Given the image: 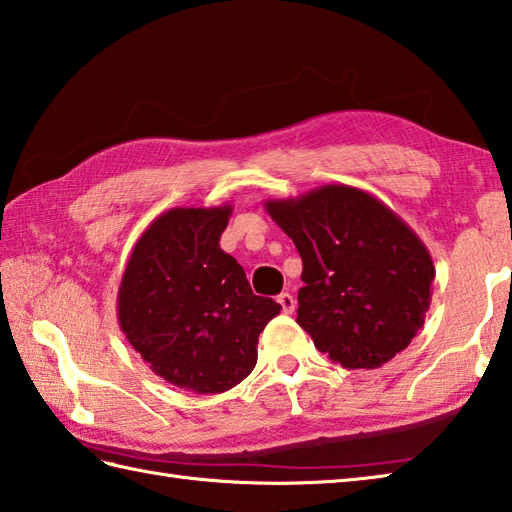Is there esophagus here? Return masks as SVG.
<instances>
[{"instance_id":"obj_1","label":"esophagus","mask_w":512,"mask_h":512,"mask_svg":"<svg viewBox=\"0 0 512 512\" xmlns=\"http://www.w3.org/2000/svg\"><path fill=\"white\" fill-rule=\"evenodd\" d=\"M277 301H279V306H281V310H284L286 314H292L295 312V306H297V301H295V297L290 295V292H281V295L277 297Z\"/></svg>"}]
</instances>
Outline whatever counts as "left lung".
<instances>
[{"label": "left lung", "mask_w": 512, "mask_h": 512, "mask_svg": "<svg viewBox=\"0 0 512 512\" xmlns=\"http://www.w3.org/2000/svg\"><path fill=\"white\" fill-rule=\"evenodd\" d=\"M264 206L301 255L297 323L314 347L347 369H376L405 350L422 328L436 277L413 228L347 184Z\"/></svg>", "instance_id": "1"}]
</instances>
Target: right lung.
Returning a JSON list of instances; mask_svg holds the SVG:
<instances>
[{"instance_id": "obj_1", "label": "right lung", "mask_w": 512, "mask_h": 512, "mask_svg": "<svg viewBox=\"0 0 512 512\" xmlns=\"http://www.w3.org/2000/svg\"><path fill=\"white\" fill-rule=\"evenodd\" d=\"M231 204L178 206L158 215L127 259L116 314L125 339L167 383L222 394L257 363L259 334L281 306L250 290L220 248Z\"/></svg>"}]
</instances>
